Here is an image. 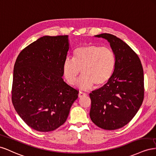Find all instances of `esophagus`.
<instances>
[{
	"mask_svg": "<svg viewBox=\"0 0 156 156\" xmlns=\"http://www.w3.org/2000/svg\"><path fill=\"white\" fill-rule=\"evenodd\" d=\"M86 95H87V94L86 93H83V92H82V91H80L78 93V97L79 98H81L83 96H86Z\"/></svg>",
	"mask_w": 156,
	"mask_h": 156,
	"instance_id": "esophagus-1",
	"label": "esophagus"
}]
</instances>
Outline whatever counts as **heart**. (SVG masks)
<instances>
[{"instance_id": "heart-1", "label": "heart", "mask_w": 156, "mask_h": 156, "mask_svg": "<svg viewBox=\"0 0 156 156\" xmlns=\"http://www.w3.org/2000/svg\"><path fill=\"white\" fill-rule=\"evenodd\" d=\"M115 56L109 47L86 45L74 51L73 59L66 58L63 65V76L70 85L75 83L78 75H82L76 83L83 90L103 86L112 76L115 68Z\"/></svg>"}]
</instances>
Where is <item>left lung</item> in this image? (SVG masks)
I'll list each match as a JSON object with an SVG mask.
<instances>
[{
    "instance_id": "obj_1",
    "label": "left lung",
    "mask_w": 156,
    "mask_h": 156,
    "mask_svg": "<svg viewBox=\"0 0 156 156\" xmlns=\"http://www.w3.org/2000/svg\"><path fill=\"white\" fill-rule=\"evenodd\" d=\"M95 37L107 40L116 64L110 80L90 94V118L103 129H118L131 121L143 101V69L139 56L122 40L108 33Z\"/></svg>"
}]
</instances>
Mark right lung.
Returning a JSON list of instances; mask_svg holds the SVG:
<instances>
[{
	"label": "right lung",
	"instance_id": "1",
	"mask_svg": "<svg viewBox=\"0 0 156 156\" xmlns=\"http://www.w3.org/2000/svg\"><path fill=\"white\" fill-rule=\"evenodd\" d=\"M68 37L38 38L20 52L14 65L13 105L27 125L40 132L63 125L78 97V91L62 78Z\"/></svg>",
	"mask_w": 156,
	"mask_h": 156
}]
</instances>
